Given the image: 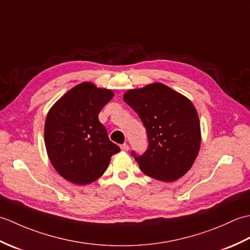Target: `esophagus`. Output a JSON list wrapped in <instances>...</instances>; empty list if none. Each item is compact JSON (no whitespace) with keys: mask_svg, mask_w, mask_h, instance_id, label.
I'll return each mask as SVG.
<instances>
[{"mask_svg":"<svg viewBox=\"0 0 250 250\" xmlns=\"http://www.w3.org/2000/svg\"><path fill=\"white\" fill-rule=\"evenodd\" d=\"M120 148H121L122 151H128L129 150V145L128 144H122L120 146Z\"/></svg>","mask_w":250,"mask_h":250,"instance_id":"1","label":"esophagus"}]
</instances>
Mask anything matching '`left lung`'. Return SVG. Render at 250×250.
<instances>
[{"label":"left lung","mask_w":250,"mask_h":250,"mask_svg":"<svg viewBox=\"0 0 250 250\" xmlns=\"http://www.w3.org/2000/svg\"><path fill=\"white\" fill-rule=\"evenodd\" d=\"M124 100L146 128V151L141 156L132 151L142 172L167 183L184 176L201 145L200 120L191 101L160 83L129 90Z\"/></svg>","instance_id":"8db88e82"}]
</instances>
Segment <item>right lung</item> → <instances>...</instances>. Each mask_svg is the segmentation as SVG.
<instances>
[{
    "mask_svg": "<svg viewBox=\"0 0 250 250\" xmlns=\"http://www.w3.org/2000/svg\"><path fill=\"white\" fill-rule=\"evenodd\" d=\"M111 90L82 83L58 100L45 121V145L52 167L63 178L87 185L100 178L120 151L99 120L113 99Z\"/></svg>",
    "mask_w": 250,
    "mask_h": 250,
    "instance_id": "add662e5",
    "label": "right lung"
}]
</instances>
